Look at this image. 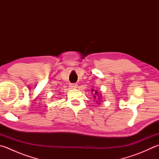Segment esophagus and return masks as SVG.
<instances>
[{
    "label": "esophagus",
    "mask_w": 159,
    "mask_h": 159,
    "mask_svg": "<svg viewBox=\"0 0 159 159\" xmlns=\"http://www.w3.org/2000/svg\"><path fill=\"white\" fill-rule=\"evenodd\" d=\"M77 86V85L75 84H70V87L71 89H76Z\"/></svg>",
    "instance_id": "34e87169"
}]
</instances>
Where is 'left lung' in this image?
Masks as SVG:
<instances>
[{
	"label": "left lung",
	"instance_id": "obj_1",
	"mask_svg": "<svg viewBox=\"0 0 159 159\" xmlns=\"http://www.w3.org/2000/svg\"><path fill=\"white\" fill-rule=\"evenodd\" d=\"M91 91L94 93V99H98V93L97 91H95V90L93 89ZM95 102H98V101H95ZM100 102H99L98 104H100Z\"/></svg>",
	"mask_w": 159,
	"mask_h": 159
}]
</instances>
